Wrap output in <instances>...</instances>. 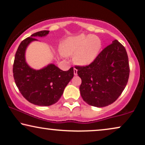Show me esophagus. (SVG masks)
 <instances>
[{
	"label": "esophagus",
	"instance_id": "34e87169",
	"mask_svg": "<svg viewBox=\"0 0 145 145\" xmlns=\"http://www.w3.org/2000/svg\"><path fill=\"white\" fill-rule=\"evenodd\" d=\"M74 75H77V69L74 68Z\"/></svg>",
	"mask_w": 145,
	"mask_h": 145
}]
</instances>
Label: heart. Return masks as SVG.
Here are the masks:
<instances>
[{
  "instance_id": "obj_1",
  "label": "heart",
  "mask_w": 145,
  "mask_h": 145,
  "mask_svg": "<svg viewBox=\"0 0 145 145\" xmlns=\"http://www.w3.org/2000/svg\"><path fill=\"white\" fill-rule=\"evenodd\" d=\"M100 40L93 35H81L69 37L64 41L62 51L66 55H73L74 61L80 65L90 64L97 57L101 49Z\"/></svg>"
}]
</instances>
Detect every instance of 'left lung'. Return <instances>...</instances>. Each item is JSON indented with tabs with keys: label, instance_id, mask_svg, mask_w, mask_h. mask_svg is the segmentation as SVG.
Listing matches in <instances>:
<instances>
[{
	"label": "left lung",
	"instance_id": "left-lung-1",
	"mask_svg": "<svg viewBox=\"0 0 145 145\" xmlns=\"http://www.w3.org/2000/svg\"><path fill=\"white\" fill-rule=\"evenodd\" d=\"M81 78V95L91 106L102 108L116 101L127 85L130 66L124 46L118 40L105 48L91 63L76 66Z\"/></svg>",
	"mask_w": 145,
	"mask_h": 145
}]
</instances>
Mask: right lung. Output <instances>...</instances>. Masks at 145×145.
Listing matches in <instances>:
<instances>
[{"instance_id":"right-lung-1","label":"right lung","mask_w":145,"mask_h":145,"mask_svg":"<svg viewBox=\"0 0 145 145\" xmlns=\"http://www.w3.org/2000/svg\"><path fill=\"white\" fill-rule=\"evenodd\" d=\"M49 31L44 30L33 33L19 44L14 60L12 72L17 88L24 98L30 103L40 106L54 104L61 97L64 89L74 76V70L63 71L54 64L35 71L25 62V52L27 46L35 37L45 36Z\"/></svg>"}]
</instances>
